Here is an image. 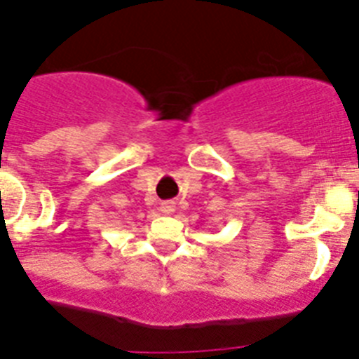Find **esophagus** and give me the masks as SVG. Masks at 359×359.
Here are the masks:
<instances>
[{
    "label": "esophagus",
    "mask_w": 359,
    "mask_h": 359,
    "mask_svg": "<svg viewBox=\"0 0 359 359\" xmlns=\"http://www.w3.org/2000/svg\"><path fill=\"white\" fill-rule=\"evenodd\" d=\"M161 211L164 215H171V213H173V211H175V202H171V201L162 202V204H161Z\"/></svg>",
    "instance_id": "1"
}]
</instances>
